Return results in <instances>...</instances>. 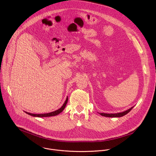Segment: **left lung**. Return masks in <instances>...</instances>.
Here are the masks:
<instances>
[{
    "label": "left lung",
    "instance_id": "1",
    "mask_svg": "<svg viewBox=\"0 0 156 156\" xmlns=\"http://www.w3.org/2000/svg\"><path fill=\"white\" fill-rule=\"evenodd\" d=\"M134 107V106H133ZM133 107H131L130 108L124 111L123 112H120V113H117V114H105V113H99V114L102 116L104 117H121L126 114H127L129 111L133 108Z\"/></svg>",
    "mask_w": 156,
    "mask_h": 156
}]
</instances>
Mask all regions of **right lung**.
Masks as SVG:
<instances>
[{
  "instance_id": "right-lung-1",
  "label": "right lung",
  "mask_w": 156,
  "mask_h": 156,
  "mask_svg": "<svg viewBox=\"0 0 156 156\" xmlns=\"http://www.w3.org/2000/svg\"><path fill=\"white\" fill-rule=\"evenodd\" d=\"M67 102H68V97L66 98L65 102L63 103V105L60 108H58V110H55L54 111V112H50V113H47V114H31V113H29V112H25V113H27V114L30 115H31L33 117H52V116H55V115H57L58 114H60L62 111L64 110L66 104H67Z\"/></svg>"
}]
</instances>
